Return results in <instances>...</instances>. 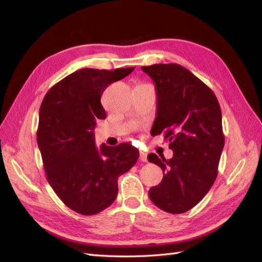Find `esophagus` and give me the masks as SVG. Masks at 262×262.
<instances>
[{"mask_svg":"<svg viewBox=\"0 0 262 262\" xmlns=\"http://www.w3.org/2000/svg\"><path fill=\"white\" fill-rule=\"evenodd\" d=\"M140 160L142 161V162H146V161H147V155H146L145 152L140 151Z\"/></svg>","mask_w":262,"mask_h":262,"instance_id":"esophagus-1","label":"esophagus"}]
</instances>
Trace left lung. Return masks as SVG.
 I'll use <instances>...</instances> for the list:
<instances>
[{
	"instance_id": "8db88e82",
	"label": "left lung",
	"mask_w": 262,
	"mask_h": 262,
	"mask_svg": "<svg viewBox=\"0 0 262 262\" xmlns=\"http://www.w3.org/2000/svg\"><path fill=\"white\" fill-rule=\"evenodd\" d=\"M142 70L158 94L153 135L163 134L173 157L148 154L163 171V179L148 191L153 204L171 214L194 207L214 185L224 134L222 111L211 89L179 64H154ZM151 132V133H152Z\"/></svg>"
}]
</instances>
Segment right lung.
I'll return each instance as SVG.
<instances>
[{
	"mask_svg": "<svg viewBox=\"0 0 262 262\" xmlns=\"http://www.w3.org/2000/svg\"><path fill=\"white\" fill-rule=\"evenodd\" d=\"M135 68L81 69L49 89L39 110L37 143L49 185L72 210L94 215L115 202L117 179L132 169L140 152L128 143H94V128L105 118L103 91Z\"/></svg>",
	"mask_w": 262,
	"mask_h": 262,
	"instance_id": "obj_1",
	"label": "right lung"
}]
</instances>
